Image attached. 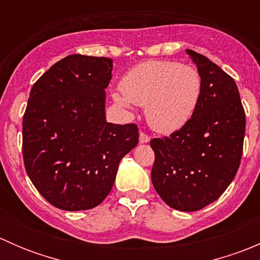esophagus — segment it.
Wrapping results in <instances>:
<instances>
[{
  "label": "esophagus",
  "mask_w": 260,
  "mask_h": 260,
  "mask_svg": "<svg viewBox=\"0 0 260 260\" xmlns=\"http://www.w3.org/2000/svg\"><path fill=\"white\" fill-rule=\"evenodd\" d=\"M149 140H151V137H149L147 133L143 132V131H141V132H140V142L141 143H147V142H149Z\"/></svg>",
  "instance_id": "34e87169"
}]
</instances>
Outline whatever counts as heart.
Wrapping results in <instances>:
<instances>
[{"label": "heart", "mask_w": 260, "mask_h": 260, "mask_svg": "<svg viewBox=\"0 0 260 260\" xmlns=\"http://www.w3.org/2000/svg\"><path fill=\"white\" fill-rule=\"evenodd\" d=\"M127 106L146 107L149 125L159 133H172L186 124L195 113L203 93V79L195 67L174 60H149L129 70L120 81Z\"/></svg>", "instance_id": "b5f03b06"}]
</instances>
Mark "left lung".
<instances>
[{
    "label": "left lung",
    "instance_id": "obj_1",
    "mask_svg": "<svg viewBox=\"0 0 260 260\" xmlns=\"http://www.w3.org/2000/svg\"><path fill=\"white\" fill-rule=\"evenodd\" d=\"M203 79L195 113L170 136L153 138L151 179L162 200L180 211L214 203L234 180L243 154L245 112L234 79L187 49Z\"/></svg>",
    "mask_w": 260,
    "mask_h": 260
}]
</instances>
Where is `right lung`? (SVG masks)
Masks as SVG:
<instances>
[{
  "instance_id": "right-lung-1",
  "label": "right lung",
  "mask_w": 260,
  "mask_h": 260,
  "mask_svg": "<svg viewBox=\"0 0 260 260\" xmlns=\"http://www.w3.org/2000/svg\"><path fill=\"white\" fill-rule=\"evenodd\" d=\"M109 57L74 54L31 88L22 120V156L36 190L67 211L95 208L111 192L123 156L138 143L135 123L106 120Z\"/></svg>"
}]
</instances>
